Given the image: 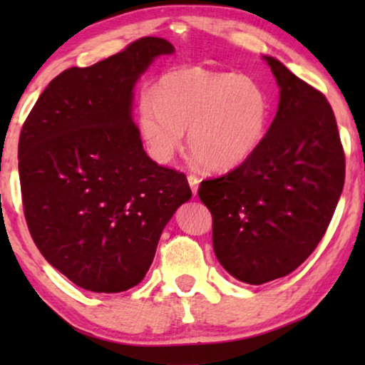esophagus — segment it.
I'll use <instances>...</instances> for the list:
<instances>
[{
  "instance_id": "1",
  "label": "esophagus",
  "mask_w": 365,
  "mask_h": 365,
  "mask_svg": "<svg viewBox=\"0 0 365 365\" xmlns=\"http://www.w3.org/2000/svg\"><path fill=\"white\" fill-rule=\"evenodd\" d=\"M187 182H189V186H191L192 194H194V196H196L197 189H199V182H201V179H199L197 176H194V174H189V176H187Z\"/></svg>"
}]
</instances>
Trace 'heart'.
Here are the masks:
<instances>
[{
    "instance_id": "heart-1",
    "label": "heart",
    "mask_w": 365,
    "mask_h": 365,
    "mask_svg": "<svg viewBox=\"0 0 365 365\" xmlns=\"http://www.w3.org/2000/svg\"><path fill=\"white\" fill-rule=\"evenodd\" d=\"M267 124V94L246 74L178 68L139 103V131L158 163L171 161L187 128L197 161L209 171H231L257 151Z\"/></svg>"
}]
</instances>
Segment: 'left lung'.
Returning <instances> with one entry per match:
<instances>
[{
  "label": "left lung",
  "instance_id": "left-lung-1",
  "mask_svg": "<svg viewBox=\"0 0 365 365\" xmlns=\"http://www.w3.org/2000/svg\"><path fill=\"white\" fill-rule=\"evenodd\" d=\"M279 86L276 118L257 151L199 186L212 214V247L237 281L259 284L297 269L321 242L346 178L336 116L326 96L264 56Z\"/></svg>",
  "mask_w": 365,
  "mask_h": 365
}]
</instances>
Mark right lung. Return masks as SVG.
<instances>
[{
	"mask_svg": "<svg viewBox=\"0 0 365 365\" xmlns=\"http://www.w3.org/2000/svg\"><path fill=\"white\" fill-rule=\"evenodd\" d=\"M174 46L141 38L48 84L23 124L24 217L43 257L76 286L123 292L151 266L163 229L192 196L182 173L144 153L134 86Z\"/></svg>",
	"mask_w": 365,
	"mask_h": 365,
	"instance_id": "obj_1",
	"label": "right lung"
}]
</instances>
